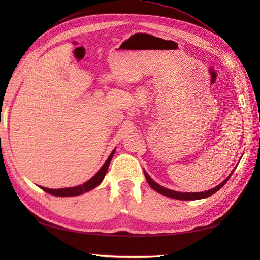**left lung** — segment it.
Returning a JSON list of instances; mask_svg holds the SVG:
<instances>
[{"label": "left lung", "mask_w": 260, "mask_h": 260, "mask_svg": "<svg viewBox=\"0 0 260 260\" xmlns=\"http://www.w3.org/2000/svg\"><path fill=\"white\" fill-rule=\"evenodd\" d=\"M234 172H235V169H234L233 172H231L227 176V179L223 180L219 185L213 187V189H211V190H208V191H204V192H178V191H174V190H170V189H167V187L157 184L155 181H153V179L145 172V171H144V174H145V179L148 182V184H150V186L152 187L154 191L158 192L159 194H163L165 197H169V198H172V199H176V200H186L187 201V200H200V199H204V198H208L210 196L214 194L215 192L219 191L225 183H227V181L230 179V176L233 175Z\"/></svg>", "instance_id": "left-lung-1"}]
</instances>
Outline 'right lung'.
<instances>
[{
	"label": "right lung",
	"instance_id": "add662e5",
	"mask_svg": "<svg viewBox=\"0 0 260 260\" xmlns=\"http://www.w3.org/2000/svg\"><path fill=\"white\" fill-rule=\"evenodd\" d=\"M114 153H115V148L113 150V152L110 153V155L106 159V162H105L103 167L99 169L98 172L93 175L90 180L85 182V183L77 185V186H73V187H63V189H48V187H43V186H40V187L43 191L49 193V194H52L56 197H75V196L84 194L85 192L95 189V187H97L99 184L102 183V181L104 180L105 175H106V173H107L109 163H110V161H112Z\"/></svg>",
	"mask_w": 260,
	"mask_h": 260
}]
</instances>
